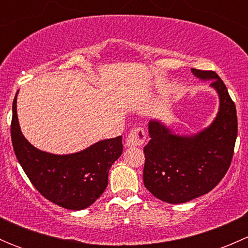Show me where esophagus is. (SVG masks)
<instances>
[{"mask_svg": "<svg viewBox=\"0 0 248 248\" xmlns=\"http://www.w3.org/2000/svg\"><path fill=\"white\" fill-rule=\"evenodd\" d=\"M146 140V133L142 127H137L129 132L128 137L126 139L127 146H141Z\"/></svg>", "mask_w": 248, "mask_h": 248, "instance_id": "1", "label": "esophagus"}]
</instances>
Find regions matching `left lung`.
Returning a JSON list of instances; mask_svg holds the SVG:
<instances>
[{
  "mask_svg": "<svg viewBox=\"0 0 248 248\" xmlns=\"http://www.w3.org/2000/svg\"><path fill=\"white\" fill-rule=\"evenodd\" d=\"M201 79H212L219 94V111L209 128L193 137H177L157 121L149 122L145 145L144 185L156 198L180 204L206 194L231 167L237 136L235 103L214 71L192 68Z\"/></svg>",
  "mask_w": 248,
  "mask_h": 248,
  "instance_id": "8db88e82",
  "label": "left lung"
}]
</instances>
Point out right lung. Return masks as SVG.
<instances>
[{"label": "right lung", "instance_id": "add662e5", "mask_svg": "<svg viewBox=\"0 0 248 248\" xmlns=\"http://www.w3.org/2000/svg\"><path fill=\"white\" fill-rule=\"evenodd\" d=\"M11 137L17 161L37 191L49 202L69 210L85 209L102 196L108 186L110 167L124 150L121 136L66 156L36 149L20 131L16 96L13 101Z\"/></svg>", "mask_w": 248, "mask_h": 248}]
</instances>
